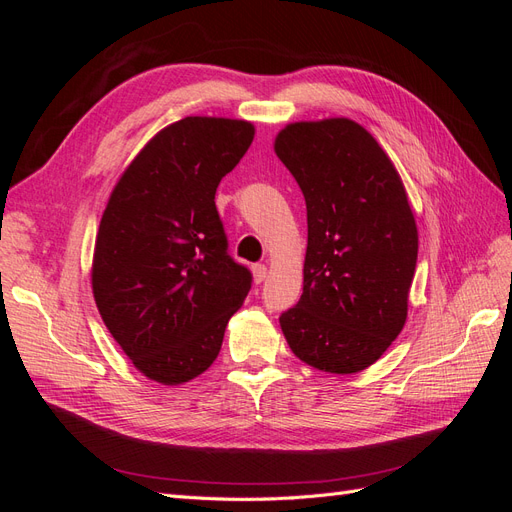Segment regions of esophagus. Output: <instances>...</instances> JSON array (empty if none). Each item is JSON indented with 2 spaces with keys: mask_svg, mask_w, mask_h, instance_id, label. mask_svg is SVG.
Returning a JSON list of instances; mask_svg holds the SVG:
<instances>
[{
  "mask_svg": "<svg viewBox=\"0 0 512 512\" xmlns=\"http://www.w3.org/2000/svg\"><path fill=\"white\" fill-rule=\"evenodd\" d=\"M252 273H254V282L256 284H262V282H265L267 280V267L265 265H254L252 267Z\"/></svg>",
  "mask_w": 512,
  "mask_h": 512,
  "instance_id": "esophagus-1",
  "label": "esophagus"
}]
</instances>
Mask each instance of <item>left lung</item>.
<instances>
[{
    "instance_id": "8db88e82",
    "label": "left lung",
    "mask_w": 512,
    "mask_h": 512,
    "mask_svg": "<svg viewBox=\"0 0 512 512\" xmlns=\"http://www.w3.org/2000/svg\"><path fill=\"white\" fill-rule=\"evenodd\" d=\"M273 149L307 207L303 294L280 316L284 337L303 363L356 374L408 318L418 230L406 188L376 138L346 117L288 123Z\"/></svg>"
}]
</instances>
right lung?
<instances>
[{"instance_id":"right-lung-1","label":"right lung","mask_w":512,"mask_h":512,"mask_svg":"<svg viewBox=\"0 0 512 512\" xmlns=\"http://www.w3.org/2000/svg\"><path fill=\"white\" fill-rule=\"evenodd\" d=\"M252 141L250 121L185 117L138 151L108 198L91 288L106 329L149 380L177 386L207 371L252 288L215 209L222 177Z\"/></svg>"}]
</instances>
